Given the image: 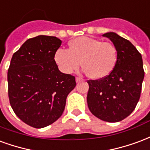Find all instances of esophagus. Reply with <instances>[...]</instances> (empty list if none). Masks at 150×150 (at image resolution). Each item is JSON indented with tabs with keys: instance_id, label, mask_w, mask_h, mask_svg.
Wrapping results in <instances>:
<instances>
[{
	"instance_id": "1",
	"label": "esophagus",
	"mask_w": 150,
	"mask_h": 150,
	"mask_svg": "<svg viewBox=\"0 0 150 150\" xmlns=\"http://www.w3.org/2000/svg\"><path fill=\"white\" fill-rule=\"evenodd\" d=\"M83 81L82 78L78 77V76H76V82H80V81Z\"/></svg>"
}]
</instances>
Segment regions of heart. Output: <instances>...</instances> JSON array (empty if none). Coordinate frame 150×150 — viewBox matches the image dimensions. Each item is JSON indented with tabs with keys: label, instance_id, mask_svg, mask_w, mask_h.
<instances>
[{
	"label": "heart",
	"instance_id": "1",
	"mask_svg": "<svg viewBox=\"0 0 150 150\" xmlns=\"http://www.w3.org/2000/svg\"><path fill=\"white\" fill-rule=\"evenodd\" d=\"M54 59L60 69L66 74L76 70L81 62L84 71L88 77L100 79L110 74L114 68L117 50L110 42L81 37L71 40L69 50L58 49Z\"/></svg>",
	"mask_w": 150,
	"mask_h": 150
}]
</instances>
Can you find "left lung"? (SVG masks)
Segmentation results:
<instances>
[{
  "instance_id": "8db88e82",
  "label": "left lung",
  "mask_w": 150,
  "mask_h": 150,
  "mask_svg": "<svg viewBox=\"0 0 150 150\" xmlns=\"http://www.w3.org/2000/svg\"><path fill=\"white\" fill-rule=\"evenodd\" d=\"M103 37L115 45L117 59L109 75L87 81V102L95 117L108 122H117L126 118L135 109L145 72L142 55L129 40L115 33H107Z\"/></svg>"
}]
</instances>
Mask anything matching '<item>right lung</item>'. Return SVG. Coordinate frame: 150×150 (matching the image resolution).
I'll return each mask as SVG.
<instances>
[{
	"label": "right lung",
	"instance_id": "obj_1",
	"mask_svg": "<svg viewBox=\"0 0 150 150\" xmlns=\"http://www.w3.org/2000/svg\"><path fill=\"white\" fill-rule=\"evenodd\" d=\"M62 40L40 35L23 44L11 59L8 94L15 114L40 129L62 115L68 94L76 86L75 76L63 74L54 60Z\"/></svg>",
	"mask_w": 150,
	"mask_h": 150
}]
</instances>
